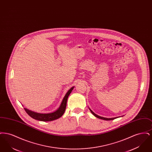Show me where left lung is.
Masks as SVG:
<instances>
[{
    "instance_id": "left-lung-1",
    "label": "left lung",
    "mask_w": 152,
    "mask_h": 152,
    "mask_svg": "<svg viewBox=\"0 0 152 152\" xmlns=\"http://www.w3.org/2000/svg\"><path fill=\"white\" fill-rule=\"evenodd\" d=\"M89 110H90V111L91 112V113L94 115V116H96V117H97V118H100V119H102V120H114V119H115V118H117V117H114V118H105V117H101V116H98V115H96L94 113V112H92L90 109H89Z\"/></svg>"
}]
</instances>
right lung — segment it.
Masks as SVG:
<instances>
[{
    "instance_id": "obj_1",
    "label": "right lung",
    "mask_w": 152,
    "mask_h": 152,
    "mask_svg": "<svg viewBox=\"0 0 152 152\" xmlns=\"http://www.w3.org/2000/svg\"><path fill=\"white\" fill-rule=\"evenodd\" d=\"M74 87H73L67 92V93L65 94V97H64L63 101L60 105V107L58 110L53 113H47V114H42V113H37L36 112L31 111L27 109L24 108L25 111L26 113L32 118L37 120L39 121H51L55 120L58 119V118L61 117L63 115L65 112L66 105V101L69 95L71 93Z\"/></svg>"
}]
</instances>
